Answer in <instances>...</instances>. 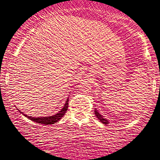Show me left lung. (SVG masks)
Segmentation results:
<instances>
[{
    "label": "left lung",
    "instance_id": "1",
    "mask_svg": "<svg viewBox=\"0 0 160 160\" xmlns=\"http://www.w3.org/2000/svg\"><path fill=\"white\" fill-rule=\"evenodd\" d=\"M94 114H95V115H96V117H98V119L102 123H103L104 125H108V124L109 123V122L108 120H106V119H105V118H103V117L102 116V115H101L100 113H99L98 111L96 110V109H95V111H94Z\"/></svg>",
    "mask_w": 160,
    "mask_h": 160
}]
</instances>
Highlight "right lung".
<instances>
[{
  "label": "right lung",
  "mask_w": 160,
  "mask_h": 160,
  "mask_svg": "<svg viewBox=\"0 0 160 160\" xmlns=\"http://www.w3.org/2000/svg\"><path fill=\"white\" fill-rule=\"evenodd\" d=\"M68 99L66 100V103L64 104V106H63V108H62L61 110H60V112L58 113V114H54V115H53V116H51V117H32L27 116V115L23 114V112H20V111H19V112L22 113L23 115H24V116L27 117V118H29V120L34 121V122H35L37 123H40V124H43V125H51V124H54V123L58 122V121H59L60 119L63 117V115L66 114V111H67V109H68Z\"/></svg>",
  "instance_id": "1"
}]
</instances>
